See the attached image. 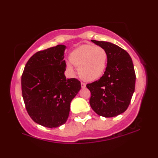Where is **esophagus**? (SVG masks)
I'll return each mask as SVG.
<instances>
[{"label":"esophagus","mask_w":158,"mask_h":158,"mask_svg":"<svg viewBox=\"0 0 158 158\" xmlns=\"http://www.w3.org/2000/svg\"><path fill=\"white\" fill-rule=\"evenodd\" d=\"M81 88H85V86H86V84H85V82H82V81H81Z\"/></svg>","instance_id":"esophagus-1"}]
</instances>
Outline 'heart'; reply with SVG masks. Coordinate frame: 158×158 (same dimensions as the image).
Instances as JSON below:
<instances>
[{
	"label": "heart",
	"mask_w": 158,
	"mask_h": 158,
	"mask_svg": "<svg viewBox=\"0 0 158 158\" xmlns=\"http://www.w3.org/2000/svg\"><path fill=\"white\" fill-rule=\"evenodd\" d=\"M108 54L99 46L84 44L73 50L70 55L67 69L73 72V66L79 68L80 77L85 81H94L100 78L106 71Z\"/></svg>",
	"instance_id": "obj_1"
}]
</instances>
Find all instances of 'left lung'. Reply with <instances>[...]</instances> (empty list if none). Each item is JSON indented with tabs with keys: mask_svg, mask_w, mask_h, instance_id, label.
Segmentation results:
<instances>
[{
	"mask_svg": "<svg viewBox=\"0 0 158 158\" xmlns=\"http://www.w3.org/2000/svg\"><path fill=\"white\" fill-rule=\"evenodd\" d=\"M108 54L102 77L86 85L90 91V105L98 115L113 117L126 111L135 88L136 75L129 54L117 45L91 40Z\"/></svg>",
	"mask_w": 158,
	"mask_h": 158,
	"instance_id": "8db88e82",
	"label": "left lung"
}]
</instances>
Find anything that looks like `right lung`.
I'll list each match as a JSON object with an SVG mask.
<instances>
[{"label":"right lung","instance_id":"add662e5","mask_svg":"<svg viewBox=\"0 0 158 158\" xmlns=\"http://www.w3.org/2000/svg\"><path fill=\"white\" fill-rule=\"evenodd\" d=\"M64 50V45L59 44L35 52L21 76L27 113L34 122L47 128L66 123L70 102L81 89L80 81L65 77Z\"/></svg>","mask_w":158,"mask_h":158}]
</instances>
